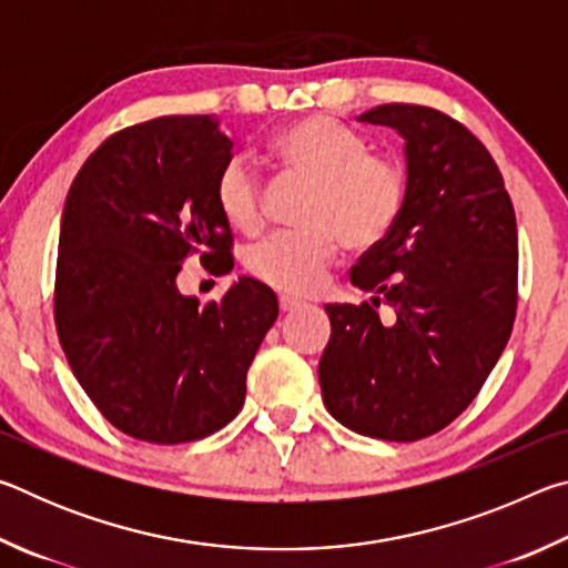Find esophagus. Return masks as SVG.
I'll list each match as a JSON object with an SVG mask.
<instances>
[{"instance_id":"34e87169","label":"esophagus","mask_w":568,"mask_h":568,"mask_svg":"<svg viewBox=\"0 0 568 568\" xmlns=\"http://www.w3.org/2000/svg\"><path fill=\"white\" fill-rule=\"evenodd\" d=\"M277 305H281L283 313H293V311H301L305 303L297 301V297H291V295H281L277 297Z\"/></svg>"}]
</instances>
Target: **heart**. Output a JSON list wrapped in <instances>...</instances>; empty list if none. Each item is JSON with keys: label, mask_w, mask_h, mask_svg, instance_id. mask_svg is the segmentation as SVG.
Returning a JSON list of instances; mask_svg holds the SVG:
<instances>
[{"label": "heart", "mask_w": 568, "mask_h": 568, "mask_svg": "<svg viewBox=\"0 0 568 568\" xmlns=\"http://www.w3.org/2000/svg\"><path fill=\"white\" fill-rule=\"evenodd\" d=\"M273 155L307 180L315 192L303 213V230L271 233L243 253L250 277L283 293H315L345 245L368 253L386 243L408 200L403 162L373 152L371 142L348 124L311 114L287 124L273 138ZM215 203L225 223L253 235L265 217L261 172L253 160L233 155L217 172Z\"/></svg>", "instance_id": "b5f03b06"}]
</instances>
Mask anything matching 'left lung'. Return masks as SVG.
<instances>
[{
  "mask_svg": "<svg viewBox=\"0 0 568 568\" xmlns=\"http://www.w3.org/2000/svg\"><path fill=\"white\" fill-rule=\"evenodd\" d=\"M358 120L406 140L408 200L386 243L351 271L371 303L325 305L318 378L345 428L408 444L458 418L501 358L518 301L516 215L494 158L454 118L381 104Z\"/></svg>",
  "mask_w": 568,
  "mask_h": 568,
  "instance_id": "obj_1",
  "label": "left lung"
}]
</instances>
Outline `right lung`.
Listing matches in <instances>:
<instances>
[{
	"mask_svg": "<svg viewBox=\"0 0 568 568\" xmlns=\"http://www.w3.org/2000/svg\"><path fill=\"white\" fill-rule=\"evenodd\" d=\"M233 140L210 114L114 132L67 195L54 323L80 386L114 428L148 444L205 438L245 403V376L277 318L271 287L240 277L223 301L178 291L190 255L233 271L215 203Z\"/></svg>",
	"mask_w": 568,
	"mask_h": 568,
	"instance_id": "1",
	"label": "right lung"
}]
</instances>
